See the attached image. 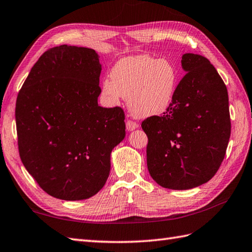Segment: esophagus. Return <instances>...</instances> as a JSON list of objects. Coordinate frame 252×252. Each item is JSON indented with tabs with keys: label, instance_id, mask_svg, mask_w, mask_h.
<instances>
[{
	"label": "esophagus",
	"instance_id": "obj_1",
	"mask_svg": "<svg viewBox=\"0 0 252 252\" xmlns=\"http://www.w3.org/2000/svg\"><path fill=\"white\" fill-rule=\"evenodd\" d=\"M137 127H138V125L136 124V122H134V121H132V120H127V121H126V130H127L128 132L134 131V130H135V128H137Z\"/></svg>",
	"mask_w": 252,
	"mask_h": 252
}]
</instances>
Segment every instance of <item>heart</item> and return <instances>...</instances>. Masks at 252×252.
<instances>
[{
  "label": "heart",
  "mask_w": 252,
  "mask_h": 252,
  "mask_svg": "<svg viewBox=\"0 0 252 252\" xmlns=\"http://www.w3.org/2000/svg\"><path fill=\"white\" fill-rule=\"evenodd\" d=\"M103 80L101 94L116 106L120 98H127V107L136 118H149L166 112L177 87V71L166 59L140 55L124 58Z\"/></svg>",
  "instance_id": "obj_1"
}]
</instances>
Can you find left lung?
<instances>
[{"label":"left lung","mask_w":252,"mask_h":252,"mask_svg":"<svg viewBox=\"0 0 252 252\" xmlns=\"http://www.w3.org/2000/svg\"><path fill=\"white\" fill-rule=\"evenodd\" d=\"M186 75L163 116L149 117L147 166L158 185L188 190L217 173L231 135L229 96L217 69L205 57L185 54Z\"/></svg>","instance_id":"1"}]
</instances>
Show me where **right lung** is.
<instances>
[{
	"label": "right lung",
	"mask_w": 252,
	"mask_h": 252,
	"mask_svg": "<svg viewBox=\"0 0 252 252\" xmlns=\"http://www.w3.org/2000/svg\"><path fill=\"white\" fill-rule=\"evenodd\" d=\"M101 71L95 50L54 47L17 96L20 159L40 188L60 200L96 194L109 176L110 154L126 136L124 110L97 104Z\"/></svg>",
	"instance_id": "add662e5"
}]
</instances>
